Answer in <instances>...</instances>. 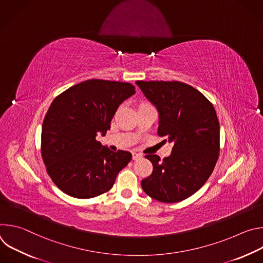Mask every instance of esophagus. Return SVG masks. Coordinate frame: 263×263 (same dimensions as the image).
Here are the masks:
<instances>
[{"instance_id": "esophagus-1", "label": "esophagus", "mask_w": 263, "mask_h": 263, "mask_svg": "<svg viewBox=\"0 0 263 263\" xmlns=\"http://www.w3.org/2000/svg\"><path fill=\"white\" fill-rule=\"evenodd\" d=\"M142 157V155L140 154V153H136V152H133L132 153V158H133V160H138V159H140Z\"/></svg>"}]
</instances>
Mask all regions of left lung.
Instances as JSON below:
<instances>
[{
  "instance_id": "1",
  "label": "left lung",
  "mask_w": 263,
  "mask_h": 263,
  "mask_svg": "<svg viewBox=\"0 0 263 263\" xmlns=\"http://www.w3.org/2000/svg\"><path fill=\"white\" fill-rule=\"evenodd\" d=\"M158 111V134L173 143L172 153L153 164L141 181L143 192L163 203H177L197 193L210 177L219 152V123L213 105L191 85L173 81H136Z\"/></svg>"
}]
</instances>
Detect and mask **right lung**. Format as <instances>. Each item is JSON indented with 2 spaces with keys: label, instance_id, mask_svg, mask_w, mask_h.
I'll use <instances>...</instances> for the list:
<instances>
[{
  "label": "right lung",
  "instance_id": "1",
  "mask_svg": "<svg viewBox=\"0 0 263 263\" xmlns=\"http://www.w3.org/2000/svg\"><path fill=\"white\" fill-rule=\"evenodd\" d=\"M134 93L130 83L91 79L52 102L42 128V155L49 176L63 193L89 199L112 189L132 154L112 152L96 137L106 134L119 106Z\"/></svg>",
  "mask_w": 263,
  "mask_h": 263
}]
</instances>
